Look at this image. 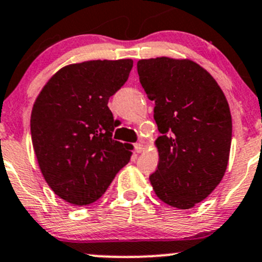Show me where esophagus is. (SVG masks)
Here are the masks:
<instances>
[{
    "mask_svg": "<svg viewBox=\"0 0 262 262\" xmlns=\"http://www.w3.org/2000/svg\"><path fill=\"white\" fill-rule=\"evenodd\" d=\"M134 149H136L137 153H142V151L144 150V145L140 144V143H137V144L134 145Z\"/></svg>",
    "mask_w": 262,
    "mask_h": 262,
    "instance_id": "1",
    "label": "esophagus"
}]
</instances>
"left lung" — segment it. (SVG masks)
<instances>
[{"label": "left lung", "instance_id": "8db88e82", "mask_svg": "<svg viewBox=\"0 0 262 262\" xmlns=\"http://www.w3.org/2000/svg\"><path fill=\"white\" fill-rule=\"evenodd\" d=\"M140 83L154 100L158 169L149 177L160 200L191 209L219 185L226 171L232 123L216 80L190 59H140Z\"/></svg>", "mask_w": 262, "mask_h": 262}]
</instances>
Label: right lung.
Returning <instances> with one entry per match:
<instances>
[{
    "label": "right lung",
    "mask_w": 262,
    "mask_h": 262,
    "mask_svg": "<svg viewBox=\"0 0 262 262\" xmlns=\"http://www.w3.org/2000/svg\"><path fill=\"white\" fill-rule=\"evenodd\" d=\"M132 59L68 64L51 77L31 114V136L43 178L72 205L98 200L130 160L125 144L112 139L108 100L128 79Z\"/></svg>",
    "instance_id": "obj_1"
}]
</instances>
